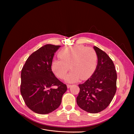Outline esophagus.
<instances>
[{
    "label": "esophagus",
    "instance_id": "1",
    "mask_svg": "<svg viewBox=\"0 0 134 134\" xmlns=\"http://www.w3.org/2000/svg\"><path fill=\"white\" fill-rule=\"evenodd\" d=\"M71 86V85H70V84H68V85H67V87H68V88H69Z\"/></svg>",
    "mask_w": 134,
    "mask_h": 134
}]
</instances>
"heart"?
Listing matches in <instances>:
<instances>
[{"label":"heart","instance_id":"heart-1","mask_svg":"<svg viewBox=\"0 0 134 134\" xmlns=\"http://www.w3.org/2000/svg\"><path fill=\"white\" fill-rule=\"evenodd\" d=\"M60 59L53 60L52 69L59 78L64 79L68 71L72 70L66 80L69 82H75L79 80L87 79L95 71L97 56L93 48L83 45L70 46L61 50Z\"/></svg>","mask_w":134,"mask_h":134}]
</instances>
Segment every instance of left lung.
<instances>
[{"label":"left lung","instance_id":"obj_1","mask_svg":"<svg viewBox=\"0 0 134 134\" xmlns=\"http://www.w3.org/2000/svg\"><path fill=\"white\" fill-rule=\"evenodd\" d=\"M93 48L98 58L97 65L91 77L79 84L76 103L84 111L96 113L106 109L113 98L117 73L114 64L106 52L96 46Z\"/></svg>","mask_w":134,"mask_h":134}]
</instances>
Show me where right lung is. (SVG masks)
<instances>
[{"mask_svg": "<svg viewBox=\"0 0 134 134\" xmlns=\"http://www.w3.org/2000/svg\"><path fill=\"white\" fill-rule=\"evenodd\" d=\"M61 46L47 44L33 52L21 71V93L27 106L39 114L57 109L67 90L51 69L54 54ZM55 86L56 88H54Z\"/></svg>", "mask_w": 134, "mask_h": 134, "instance_id": "right-lung-1", "label": "right lung"}]
</instances>
